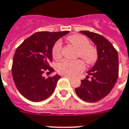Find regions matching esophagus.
Masks as SVG:
<instances>
[{
	"instance_id": "esophagus-1",
	"label": "esophagus",
	"mask_w": 129,
	"mask_h": 129,
	"mask_svg": "<svg viewBox=\"0 0 129 129\" xmlns=\"http://www.w3.org/2000/svg\"><path fill=\"white\" fill-rule=\"evenodd\" d=\"M62 76H64V77H65V78H67L68 79H70V80H72V78L71 77V76H67V75H63Z\"/></svg>"
}]
</instances>
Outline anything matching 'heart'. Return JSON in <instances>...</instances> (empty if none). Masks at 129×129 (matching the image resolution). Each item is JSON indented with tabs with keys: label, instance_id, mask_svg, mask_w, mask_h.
<instances>
[{
	"label": "heart",
	"instance_id": "heart-1",
	"mask_svg": "<svg viewBox=\"0 0 129 129\" xmlns=\"http://www.w3.org/2000/svg\"><path fill=\"white\" fill-rule=\"evenodd\" d=\"M67 40L79 48L78 56L82 57L88 64H92L96 61L98 57L96 48L89 45V40L86 36L80 34H74L69 36ZM62 49V43L60 40H58L55 43L52 48V55L55 59H57L61 57ZM85 63L81 59H64L57 64V71L62 75L75 76L85 70Z\"/></svg>",
	"mask_w": 129,
	"mask_h": 129
}]
</instances>
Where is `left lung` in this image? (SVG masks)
<instances>
[{
    "mask_svg": "<svg viewBox=\"0 0 129 129\" xmlns=\"http://www.w3.org/2000/svg\"><path fill=\"white\" fill-rule=\"evenodd\" d=\"M81 34L90 38L96 45L98 60L88 72V76L75 88L76 95L81 100L95 103L107 96L112 90L119 76V58L117 50L107 39L100 34L88 31ZM89 76L91 79L88 80Z\"/></svg>",
    "mask_w": 129,
    "mask_h": 129,
    "instance_id": "8db88e82",
    "label": "left lung"
}]
</instances>
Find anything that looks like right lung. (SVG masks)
Here are the masks:
<instances>
[{
    "mask_svg": "<svg viewBox=\"0 0 129 129\" xmlns=\"http://www.w3.org/2000/svg\"><path fill=\"white\" fill-rule=\"evenodd\" d=\"M68 33L69 31L36 32L17 47L12 61V77L19 92L26 99L40 102L53 94L60 76L57 74L46 78L43 74L54 72L50 66L53 46Z\"/></svg>",
    "mask_w": 129,
    "mask_h": 129,
    "instance_id": "add662e5",
    "label": "right lung"
}]
</instances>
